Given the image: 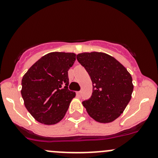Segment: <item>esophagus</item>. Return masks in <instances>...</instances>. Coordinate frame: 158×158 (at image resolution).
Segmentation results:
<instances>
[{
	"instance_id": "34e87169",
	"label": "esophagus",
	"mask_w": 158,
	"mask_h": 158,
	"mask_svg": "<svg viewBox=\"0 0 158 158\" xmlns=\"http://www.w3.org/2000/svg\"><path fill=\"white\" fill-rule=\"evenodd\" d=\"M76 95H77L78 96H81V95H82V92H81V91H79V92H76Z\"/></svg>"
}]
</instances>
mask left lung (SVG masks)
<instances>
[{
	"instance_id": "1",
	"label": "left lung",
	"mask_w": 158,
	"mask_h": 158,
	"mask_svg": "<svg viewBox=\"0 0 158 158\" xmlns=\"http://www.w3.org/2000/svg\"><path fill=\"white\" fill-rule=\"evenodd\" d=\"M76 58L92 82V96L82 105L96 122H113L123 113L131 98V76L116 59L104 52H82Z\"/></svg>"
}]
</instances>
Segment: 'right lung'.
<instances>
[{
    "instance_id": "1",
    "label": "right lung",
    "mask_w": 158,
    "mask_h": 158,
    "mask_svg": "<svg viewBox=\"0 0 158 158\" xmlns=\"http://www.w3.org/2000/svg\"><path fill=\"white\" fill-rule=\"evenodd\" d=\"M75 60L73 52H49L23 76L21 95L24 106L40 123L55 125L64 118L76 96V92L68 89V71Z\"/></svg>"
}]
</instances>
